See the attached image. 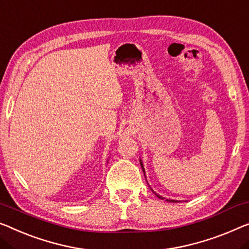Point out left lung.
<instances>
[{"label": "left lung", "instance_id": "left-lung-1", "mask_svg": "<svg viewBox=\"0 0 249 249\" xmlns=\"http://www.w3.org/2000/svg\"><path fill=\"white\" fill-rule=\"evenodd\" d=\"M141 166H142V169H143V171H144V168H143V164H142V162H141ZM155 196H159V198H160V199H164V198H162L161 196H159V195H157V194H155ZM166 201H170V202H176V201H174V200H170V199H166Z\"/></svg>", "mask_w": 249, "mask_h": 249}]
</instances>
